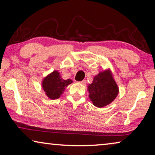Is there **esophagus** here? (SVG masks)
I'll return each instance as SVG.
<instances>
[{"mask_svg":"<svg viewBox=\"0 0 155 155\" xmlns=\"http://www.w3.org/2000/svg\"><path fill=\"white\" fill-rule=\"evenodd\" d=\"M79 83H80L81 84H83V85H84V84H86L87 81H86V80H82V81L79 82Z\"/></svg>","mask_w":155,"mask_h":155,"instance_id":"esophagus-1","label":"esophagus"}]
</instances>
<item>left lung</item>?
Masks as SVG:
<instances>
[{
	"label": "left lung",
	"mask_w": 155,
	"mask_h": 155,
	"mask_svg": "<svg viewBox=\"0 0 155 155\" xmlns=\"http://www.w3.org/2000/svg\"><path fill=\"white\" fill-rule=\"evenodd\" d=\"M89 97L95 107L101 108L111 104L118 94V87L109 70L95 75L87 86Z\"/></svg>",
	"instance_id": "8db88e82"
}]
</instances>
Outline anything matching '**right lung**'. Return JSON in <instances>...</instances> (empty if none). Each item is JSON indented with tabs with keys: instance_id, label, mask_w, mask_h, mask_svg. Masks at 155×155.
<instances>
[{
	"instance_id": "obj_1",
	"label": "right lung",
	"mask_w": 155,
	"mask_h": 155,
	"mask_svg": "<svg viewBox=\"0 0 155 155\" xmlns=\"http://www.w3.org/2000/svg\"><path fill=\"white\" fill-rule=\"evenodd\" d=\"M72 82L73 81L71 79H62L60 73L57 71H54L44 78L41 85L46 95L48 98L56 99L61 97V95L64 92L65 87Z\"/></svg>"
}]
</instances>
